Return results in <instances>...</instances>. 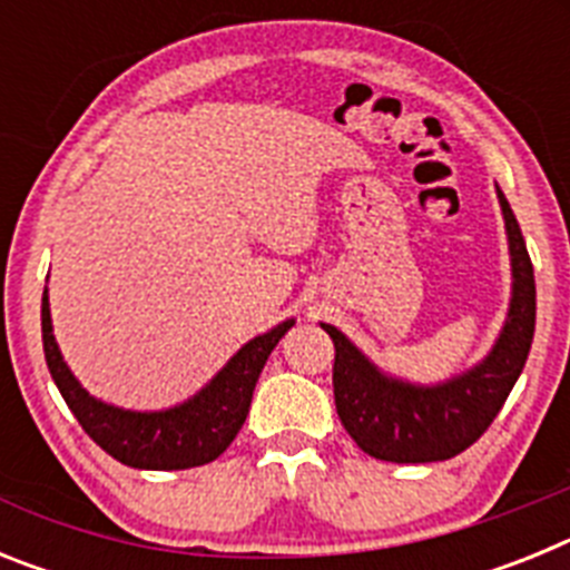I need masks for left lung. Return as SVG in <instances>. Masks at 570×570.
I'll list each match as a JSON object with an SVG mask.
<instances>
[{
    "mask_svg": "<svg viewBox=\"0 0 570 570\" xmlns=\"http://www.w3.org/2000/svg\"><path fill=\"white\" fill-rule=\"evenodd\" d=\"M500 196L511 254V302L502 331L485 356L436 385H416L385 374L340 328L320 322L334 340L336 414L351 440L385 462H442L480 440L520 380L537 322L533 265L520 223Z\"/></svg>",
    "mask_w": 570,
    "mask_h": 570,
    "instance_id": "obj_1",
    "label": "left lung"
}]
</instances>
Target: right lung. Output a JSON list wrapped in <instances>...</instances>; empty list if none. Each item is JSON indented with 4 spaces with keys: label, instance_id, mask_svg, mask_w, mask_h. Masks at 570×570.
<instances>
[{
    "label": "right lung",
    "instance_id": "add662e5",
    "mask_svg": "<svg viewBox=\"0 0 570 570\" xmlns=\"http://www.w3.org/2000/svg\"><path fill=\"white\" fill-rule=\"evenodd\" d=\"M296 320H285L236 351L219 374L194 396L163 411H130L90 396L65 362L50 322L48 288L42 294V345L48 371L85 434L105 454L142 471H185L208 465L234 442L248 416L256 380L276 342Z\"/></svg>",
    "mask_w": 570,
    "mask_h": 570
}]
</instances>
